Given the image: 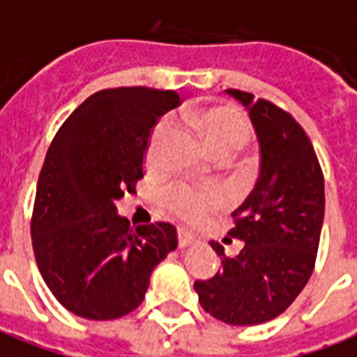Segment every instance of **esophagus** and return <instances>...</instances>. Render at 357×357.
Wrapping results in <instances>:
<instances>
[{
    "mask_svg": "<svg viewBox=\"0 0 357 357\" xmlns=\"http://www.w3.org/2000/svg\"><path fill=\"white\" fill-rule=\"evenodd\" d=\"M178 241H179V248H187V245H193L197 241V238L185 228H178Z\"/></svg>",
    "mask_w": 357,
    "mask_h": 357,
    "instance_id": "1",
    "label": "esophagus"
}]
</instances>
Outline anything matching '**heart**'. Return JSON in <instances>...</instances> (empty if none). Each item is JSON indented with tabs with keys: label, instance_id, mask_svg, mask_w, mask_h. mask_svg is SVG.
Listing matches in <instances>:
<instances>
[{
	"label": "heart",
	"instance_id": "1",
	"mask_svg": "<svg viewBox=\"0 0 357 357\" xmlns=\"http://www.w3.org/2000/svg\"><path fill=\"white\" fill-rule=\"evenodd\" d=\"M185 121L197 129L213 154L228 158L238 153L251 137V126L245 116L234 106H213L187 114ZM170 133V123L160 121L151 133L146 146V164L156 168L160 164V151ZM224 203V197L216 189H201L189 183H176L164 195V206L185 222H201Z\"/></svg>",
	"mask_w": 357,
	"mask_h": 357
}]
</instances>
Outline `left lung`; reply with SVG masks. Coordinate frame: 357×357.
<instances>
[{
    "label": "left lung",
    "mask_w": 357,
    "mask_h": 357,
    "mask_svg": "<svg viewBox=\"0 0 357 357\" xmlns=\"http://www.w3.org/2000/svg\"><path fill=\"white\" fill-rule=\"evenodd\" d=\"M228 94L248 109L255 129L261 164L248 199L231 216L228 236L243 241L222 268L195 291L206 313L228 325H261L278 317L305 288L317 259L325 216V179L313 144L288 112L236 89Z\"/></svg>",
    "instance_id": "8db88e82"
}]
</instances>
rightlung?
<instances>
[{"label":"right lung","mask_w":357,"mask_h":357,"mask_svg":"<svg viewBox=\"0 0 357 357\" xmlns=\"http://www.w3.org/2000/svg\"><path fill=\"white\" fill-rule=\"evenodd\" d=\"M179 94L149 86L94 92L63 121L40 170L31 236L40 274L56 300L91 321L137 309L154 266L178 248L176 228H133L118 201L135 193L156 119Z\"/></svg>","instance_id":"obj_1"}]
</instances>
